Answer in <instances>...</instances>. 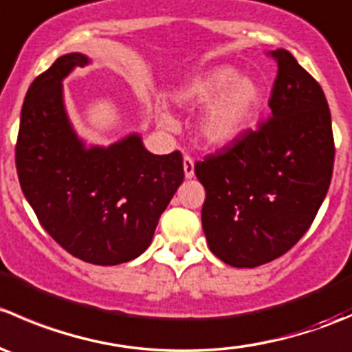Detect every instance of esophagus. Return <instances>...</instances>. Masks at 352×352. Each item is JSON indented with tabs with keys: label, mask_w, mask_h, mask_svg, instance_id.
<instances>
[{
	"label": "esophagus",
	"mask_w": 352,
	"mask_h": 352,
	"mask_svg": "<svg viewBox=\"0 0 352 352\" xmlns=\"http://www.w3.org/2000/svg\"><path fill=\"white\" fill-rule=\"evenodd\" d=\"M184 173H186V179L194 177V160L187 155L184 156Z\"/></svg>",
	"instance_id": "obj_1"
}]
</instances>
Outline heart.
Returning <instances> with one entry per match:
<instances>
[{"label":"heart","instance_id":"b5f03b06","mask_svg":"<svg viewBox=\"0 0 352 352\" xmlns=\"http://www.w3.org/2000/svg\"><path fill=\"white\" fill-rule=\"evenodd\" d=\"M179 98L192 107L206 105L197 122L199 138L211 148H226L242 136L254 119L262 91L255 80L239 76L235 67L221 66L194 80ZM160 113L166 126L175 124L165 109Z\"/></svg>","mask_w":352,"mask_h":352}]
</instances>
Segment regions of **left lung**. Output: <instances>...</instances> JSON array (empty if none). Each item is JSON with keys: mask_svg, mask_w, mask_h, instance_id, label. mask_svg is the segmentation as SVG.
I'll return each mask as SVG.
<instances>
[{"mask_svg": "<svg viewBox=\"0 0 352 352\" xmlns=\"http://www.w3.org/2000/svg\"><path fill=\"white\" fill-rule=\"evenodd\" d=\"M278 76L271 117L196 163L206 189L202 230L233 267L286 254L314 223L332 179V120L324 90L286 49L272 51Z\"/></svg>", "mask_w": 352, "mask_h": 352, "instance_id": "left-lung-1", "label": "left lung"}]
</instances>
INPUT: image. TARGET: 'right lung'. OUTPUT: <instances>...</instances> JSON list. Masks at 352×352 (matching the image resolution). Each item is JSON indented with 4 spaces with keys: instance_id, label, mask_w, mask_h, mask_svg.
<instances>
[{
    "instance_id": "1",
    "label": "right lung",
    "mask_w": 352,
    "mask_h": 352,
    "mask_svg": "<svg viewBox=\"0 0 352 352\" xmlns=\"http://www.w3.org/2000/svg\"><path fill=\"white\" fill-rule=\"evenodd\" d=\"M81 52L56 59L25 95L16 172L28 204L66 252L97 265L140 257L184 180L179 151L153 155L131 133L109 146L88 144L71 124L63 81L90 65Z\"/></svg>"
}]
</instances>
